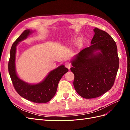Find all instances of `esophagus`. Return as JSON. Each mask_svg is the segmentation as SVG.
<instances>
[{"mask_svg":"<svg viewBox=\"0 0 130 130\" xmlns=\"http://www.w3.org/2000/svg\"><path fill=\"white\" fill-rule=\"evenodd\" d=\"M65 67L66 68H67L68 69H69L70 68V67H71V64H70L69 62H66L65 63Z\"/></svg>","mask_w":130,"mask_h":130,"instance_id":"obj_1","label":"esophagus"}]
</instances>
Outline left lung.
I'll list each match as a JSON object with an SVG mask.
<instances>
[{
    "label": "left lung",
    "mask_w": 130,
    "mask_h": 130,
    "mask_svg": "<svg viewBox=\"0 0 130 130\" xmlns=\"http://www.w3.org/2000/svg\"><path fill=\"white\" fill-rule=\"evenodd\" d=\"M94 32L91 45L82 50L71 61L74 87L85 99L99 97L111 89L119 64L116 42L97 27Z\"/></svg>",
    "instance_id": "8db88e82"
}]
</instances>
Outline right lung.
Listing matches in <instances>:
<instances>
[{"label":"right lung","instance_id":"right-lung-1","mask_svg":"<svg viewBox=\"0 0 130 130\" xmlns=\"http://www.w3.org/2000/svg\"><path fill=\"white\" fill-rule=\"evenodd\" d=\"M32 32L30 30H25L13 43L10 50L9 61V73L13 87L17 92L24 99L35 103H46L55 95L58 82L63 75L68 72V69L63 65L58 67L51 71L44 80L37 84L31 85L22 80L15 72V59L16 46Z\"/></svg>","mask_w":130,"mask_h":130}]
</instances>
